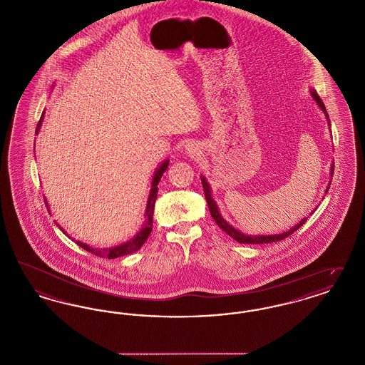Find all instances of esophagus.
I'll list each match as a JSON object with an SVG mask.
<instances>
[{"label":"esophagus","mask_w":365,"mask_h":365,"mask_svg":"<svg viewBox=\"0 0 365 365\" xmlns=\"http://www.w3.org/2000/svg\"><path fill=\"white\" fill-rule=\"evenodd\" d=\"M185 152L187 153V156L197 157L201 155V148L195 143V142H190L185 146Z\"/></svg>","instance_id":"1"}]
</instances>
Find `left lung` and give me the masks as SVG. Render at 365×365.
<instances>
[{
	"label": "left lung",
	"instance_id": "8db88e82",
	"mask_svg": "<svg viewBox=\"0 0 365 365\" xmlns=\"http://www.w3.org/2000/svg\"><path fill=\"white\" fill-rule=\"evenodd\" d=\"M311 96H312L313 100L316 101V104L319 105L320 109L324 112V115H326V118H327V120H329V113H327V110H326V106L323 104V101L320 100L319 94H317L314 90H311ZM332 174H334V163H332V165H331V176H332ZM201 182H202L204 194H205V198H207V202H208L209 212H210L213 220L216 222L217 226L220 227L231 238H234L237 242L250 243V245H252V243H253V245H257V243L278 242V241H282V240L287 238L289 235H292V234H293L294 231H297L299 227L302 226V225L307 222V219H308V217L302 219V220H301L299 223H297L293 228H290L289 231H284V232H282V234H275V235H246V234H243L241 231H238L237 228H234L231 225H228L226 220L222 217V215H220V212H219V208H217L216 202H215L213 198H212L210 186H209V183L204 176H201ZM330 185L331 182L329 183V186H327L326 192L330 189ZM313 212H314V210H312V213ZM312 213H311V215H312Z\"/></svg>",
	"mask_w": 365,
	"mask_h": 365
}]
</instances>
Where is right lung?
Returning <instances> with one entry per match:
<instances>
[{"label":"right lung","instance_id":"add662e5","mask_svg":"<svg viewBox=\"0 0 365 365\" xmlns=\"http://www.w3.org/2000/svg\"><path fill=\"white\" fill-rule=\"evenodd\" d=\"M42 119H43V115L41 116V120L36 124L35 134H38V131H39V127H41V124H42ZM168 164H170V160H165V161L157 168L156 171H155L153 179H152V189H150V192H149V198H148V204H146V210H145L146 222L143 223L140 231H139L138 234H137L133 240H130V241H127L125 243H122V245H119V246L109 247V249H108V247H104V249L91 247V246H88L86 243L81 242V241H76V243H78L81 247H83L85 250H87L88 253H93V255H96V256H98V257H106V259L122 257V256H125V255H130V253H134V252L139 250L140 246L145 243V241L148 240V237H149L150 232H152V227H153V210H155L157 191H158L157 185H158V182H160L163 174L165 173V170L168 168ZM46 204H48V202H46ZM46 207H48V205H46ZM60 230L66 234V231H64L61 227H60Z\"/></svg>","mask_w":365,"mask_h":365}]
</instances>
